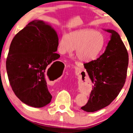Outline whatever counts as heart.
<instances>
[{"label": "heart", "instance_id": "heart-1", "mask_svg": "<svg viewBox=\"0 0 133 133\" xmlns=\"http://www.w3.org/2000/svg\"><path fill=\"white\" fill-rule=\"evenodd\" d=\"M104 35L93 29H83L63 34L59 39L58 51L70 54L76 49V56L82 62H90L98 57L104 50Z\"/></svg>", "mask_w": 133, "mask_h": 133}]
</instances>
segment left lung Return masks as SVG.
Listing matches in <instances>:
<instances>
[{
	"instance_id": "obj_1",
	"label": "left lung",
	"mask_w": 133,
	"mask_h": 133,
	"mask_svg": "<svg viewBox=\"0 0 133 133\" xmlns=\"http://www.w3.org/2000/svg\"><path fill=\"white\" fill-rule=\"evenodd\" d=\"M104 30L111 33L105 52L96 60L84 64L94 84L88 103L81 108L88 112L100 110L110 104L123 88L127 76V49L115 31Z\"/></svg>"
}]
</instances>
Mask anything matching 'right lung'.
Instances as JSON below:
<instances>
[{
	"mask_svg": "<svg viewBox=\"0 0 133 133\" xmlns=\"http://www.w3.org/2000/svg\"><path fill=\"white\" fill-rule=\"evenodd\" d=\"M58 43L55 29L41 20L31 21L12 39L6 70L12 90L24 104L41 108L51 102L46 73L53 72L58 62H54L60 57L56 53Z\"/></svg>",
	"mask_w": 133,
	"mask_h": 133,
	"instance_id": "1",
	"label": "right lung"
}]
</instances>
